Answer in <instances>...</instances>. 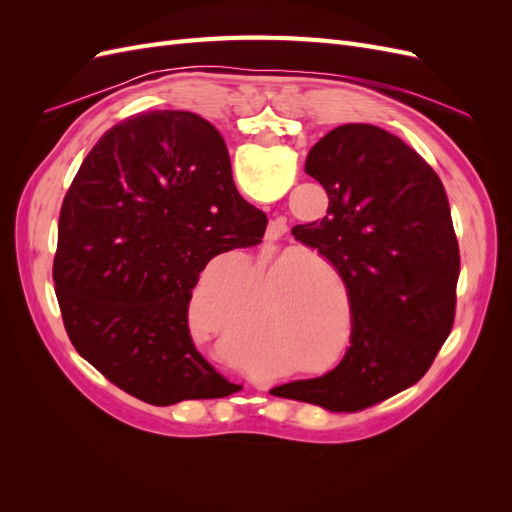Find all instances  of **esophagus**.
Returning a JSON list of instances; mask_svg holds the SVG:
<instances>
[{"mask_svg": "<svg viewBox=\"0 0 512 512\" xmlns=\"http://www.w3.org/2000/svg\"><path fill=\"white\" fill-rule=\"evenodd\" d=\"M288 232V226L282 222V220H275V222H269V226H267V241L269 243H273V241H277V239H282L284 235Z\"/></svg>", "mask_w": 512, "mask_h": 512, "instance_id": "1", "label": "esophagus"}]
</instances>
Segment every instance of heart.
<instances>
[{
	"label": "heart",
	"mask_w": 512,
	"mask_h": 512,
	"mask_svg": "<svg viewBox=\"0 0 512 512\" xmlns=\"http://www.w3.org/2000/svg\"><path fill=\"white\" fill-rule=\"evenodd\" d=\"M316 267H324L333 277L339 275L324 260H316ZM241 279L239 256L228 254L209 262L190 303L198 327L220 335L230 331L232 339H239L252 335L262 321L260 337L288 363H314L329 354L331 339L324 331L329 292L318 275L301 267L286 269L275 258H256L247 267L243 285Z\"/></svg>",
	"instance_id": "1"
}]
</instances>
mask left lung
<instances>
[{
	"mask_svg": "<svg viewBox=\"0 0 512 512\" xmlns=\"http://www.w3.org/2000/svg\"><path fill=\"white\" fill-rule=\"evenodd\" d=\"M305 173L327 190L329 209L292 235L342 275L352 346L329 374L271 395L356 412L421 380L453 329L459 245L451 207L433 168L369 123L324 134Z\"/></svg>",
	"mask_w": 512,
	"mask_h": 512,
	"instance_id": "left-lung-1",
	"label": "left lung"
}]
</instances>
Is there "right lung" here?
<instances>
[{"label":"right lung","mask_w":512,"mask_h":512,"mask_svg":"<svg viewBox=\"0 0 512 512\" xmlns=\"http://www.w3.org/2000/svg\"><path fill=\"white\" fill-rule=\"evenodd\" d=\"M265 228L207 119H123L89 151L59 213L53 282L72 346L151 406L237 393L194 346L188 309L207 262L258 245Z\"/></svg>","instance_id":"obj_1"}]
</instances>
